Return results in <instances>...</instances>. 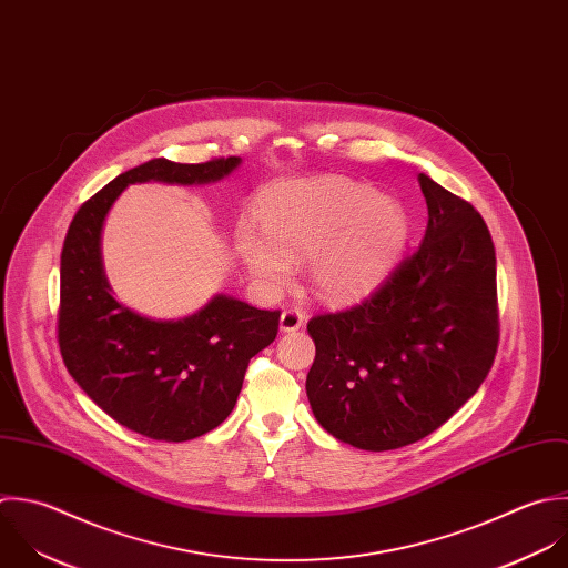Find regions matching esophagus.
Here are the masks:
<instances>
[{
    "instance_id": "esophagus-1",
    "label": "esophagus",
    "mask_w": 568,
    "mask_h": 568,
    "mask_svg": "<svg viewBox=\"0 0 568 568\" xmlns=\"http://www.w3.org/2000/svg\"><path fill=\"white\" fill-rule=\"evenodd\" d=\"M278 327H281V332H296V329H301L303 327V314L296 312V310H285L281 314Z\"/></svg>"
}]
</instances>
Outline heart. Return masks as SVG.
Listing matches in <instances>:
<instances>
[{
    "instance_id": "obj_1",
    "label": "heart",
    "mask_w": 568,
    "mask_h": 568,
    "mask_svg": "<svg viewBox=\"0 0 568 568\" xmlns=\"http://www.w3.org/2000/svg\"><path fill=\"white\" fill-rule=\"evenodd\" d=\"M261 225L243 221L234 239L256 285L278 294L292 283L296 263L312 258L310 281L334 303H354L374 292L409 236V216L398 201L343 176L272 187L261 203Z\"/></svg>"
}]
</instances>
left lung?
<instances>
[{
  "instance_id": "obj_1",
  "label": "left lung",
  "mask_w": 568,
  "mask_h": 568,
  "mask_svg": "<svg viewBox=\"0 0 568 568\" xmlns=\"http://www.w3.org/2000/svg\"><path fill=\"white\" fill-rule=\"evenodd\" d=\"M425 239L361 305L307 323V398L318 425L389 452L445 425L485 383L498 349L496 247L476 207L420 174Z\"/></svg>"
}]
</instances>
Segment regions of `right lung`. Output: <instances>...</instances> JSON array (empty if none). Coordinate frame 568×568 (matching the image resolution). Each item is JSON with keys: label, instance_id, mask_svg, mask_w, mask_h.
<instances>
[{"label": "right lung", "instance_id": "obj_1", "mask_svg": "<svg viewBox=\"0 0 568 568\" xmlns=\"http://www.w3.org/2000/svg\"><path fill=\"white\" fill-rule=\"evenodd\" d=\"M239 165L241 156L145 161L88 199L63 241L59 349L65 369L110 418L152 440L183 443L219 427L236 405L250 358L276 338L281 312L216 294L179 321L143 316L112 294L101 258L103 223L132 183L203 185Z\"/></svg>", "mask_w": 568, "mask_h": 568}]
</instances>
